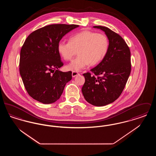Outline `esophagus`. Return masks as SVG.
Instances as JSON below:
<instances>
[{
	"instance_id": "34e87169",
	"label": "esophagus",
	"mask_w": 156,
	"mask_h": 156,
	"mask_svg": "<svg viewBox=\"0 0 156 156\" xmlns=\"http://www.w3.org/2000/svg\"><path fill=\"white\" fill-rule=\"evenodd\" d=\"M80 74L78 73V72H76V71H73V73H72V76H73V77H75V76H77L78 75H79Z\"/></svg>"
}]
</instances>
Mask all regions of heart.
<instances>
[{"label":"heart","instance_id":"b5f03b06","mask_svg":"<svg viewBox=\"0 0 156 156\" xmlns=\"http://www.w3.org/2000/svg\"><path fill=\"white\" fill-rule=\"evenodd\" d=\"M109 46V39L104 33L91 31H83L69 38V42L61 41L57 45V50L66 61L79 55L67 66L73 71H80L88 66L97 65L107 54Z\"/></svg>","mask_w":156,"mask_h":156}]
</instances>
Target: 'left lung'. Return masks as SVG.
<instances>
[{
  "instance_id": "obj_1",
  "label": "left lung",
  "mask_w": 156,
  "mask_h": 156,
  "mask_svg": "<svg viewBox=\"0 0 156 156\" xmlns=\"http://www.w3.org/2000/svg\"><path fill=\"white\" fill-rule=\"evenodd\" d=\"M104 31L109 39V46L104 59L90 69L94 74L83 75L85 81L82 92L85 100L96 106L111 104L121 95L131 72L130 51L118 34L106 27L94 26Z\"/></svg>"
}]
</instances>
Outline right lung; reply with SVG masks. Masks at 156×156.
Instances as JSON below:
<instances>
[{"label": "right lung", "mask_w": 156, "mask_h": 156, "mask_svg": "<svg viewBox=\"0 0 156 156\" xmlns=\"http://www.w3.org/2000/svg\"><path fill=\"white\" fill-rule=\"evenodd\" d=\"M75 24L48 25L31 33L23 45L19 71L27 93L44 104H52L61 96L72 72L58 69L63 66L57 45Z\"/></svg>", "instance_id": "obj_1"}]
</instances>
